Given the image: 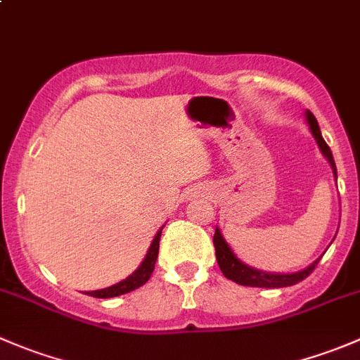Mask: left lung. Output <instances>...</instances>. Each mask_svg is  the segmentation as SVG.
<instances>
[{"mask_svg":"<svg viewBox=\"0 0 360 360\" xmlns=\"http://www.w3.org/2000/svg\"><path fill=\"white\" fill-rule=\"evenodd\" d=\"M307 120L310 123V129L314 137L317 139L319 148L324 153V157L329 160L333 167V172L336 176V163L335 158H333L331 150L326 144L324 137H322L321 129H319V123L315 120V116L311 115L310 111H307ZM214 248H216V257H217V264H219L221 271L226 278L230 281L237 282L240 285H250V288H288V285H294L297 282L304 281L311 271L315 270L317 266L319 259L314 261L308 268L304 270L296 271V274H288V275H278V274H266V271H259L254 270V268H249L248 264L242 263L237 256L233 254V250L230 249V245L226 244V240L223 238L221 231L216 228V233H214Z\"/></svg>","mask_w":360,"mask_h":360,"instance_id":"left-lung-1","label":"left lung"}]
</instances>
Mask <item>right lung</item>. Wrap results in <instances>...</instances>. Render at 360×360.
Masks as SVG:
<instances>
[{
    "label": "right lung",
    "instance_id": "right-lung-1",
    "mask_svg": "<svg viewBox=\"0 0 360 360\" xmlns=\"http://www.w3.org/2000/svg\"><path fill=\"white\" fill-rule=\"evenodd\" d=\"M162 230H163V228H162ZM162 230L158 231L157 237H155L153 242H151V248H150V250H148L146 257H144V261L141 263V266L137 268V270L134 271L130 277H127L125 281L118 282V284L111 285V288L101 289V291H90L86 294H89V296H94V297H115V296H122V294L134 291V289H137V288H141V285L146 284V282L150 281L151 274H153L155 263H157Z\"/></svg>",
    "mask_w": 360,
    "mask_h": 360
}]
</instances>
